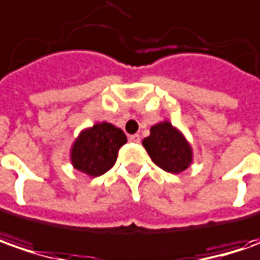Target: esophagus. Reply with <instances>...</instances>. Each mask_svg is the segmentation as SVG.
<instances>
[{
  "label": "esophagus",
  "instance_id": "1",
  "mask_svg": "<svg viewBox=\"0 0 260 260\" xmlns=\"http://www.w3.org/2000/svg\"><path fill=\"white\" fill-rule=\"evenodd\" d=\"M131 142H135V144H139V141H141V137H139L138 134H134V135H129V138H128Z\"/></svg>",
  "mask_w": 260,
  "mask_h": 260
}]
</instances>
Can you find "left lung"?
Here are the masks:
<instances>
[{
	"mask_svg": "<svg viewBox=\"0 0 260 260\" xmlns=\"http://www.w3.org/2000/svg\"><path fill=\"white\" fill-rule=\"evenodd\" d=\"M142 145L148 155L167 173L180 174L192 162V148L183 132L170 121L158 122L151 126L149 137L144 138Z\"/></svg>",
	"mask_w": 260,
	"mask_h": 260,
	"instance_id": "left-lung-1",
	"label": "left lung"
}]
</instances>
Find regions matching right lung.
I'll return each mask as SVG.
<instances>
[{
	"label": "right lung",
	"instance_id": "right-lung-1",
	"mask_svg": "<svg viewBox=\"0 0 260 260\" xmlns=\"http://www.w3.org/2000/svg\"><path fill=\"white\" fill-rule=\"evenodd\" d=\"M123 144H126V135L121 128L109 122H98L75 139L70 149L72 166L89 177H99L115 166Z\"/></svg>",
	"mask_w": 260,
	"mask_h": 260
}]
</instances>
